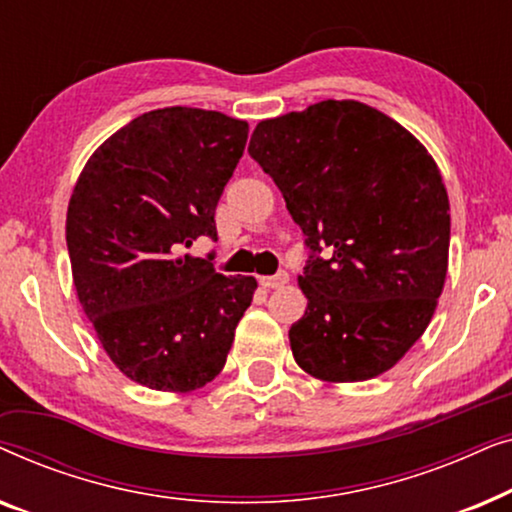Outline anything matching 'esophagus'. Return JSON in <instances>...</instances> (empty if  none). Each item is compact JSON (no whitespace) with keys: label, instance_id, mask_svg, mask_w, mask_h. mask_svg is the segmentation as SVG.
Segmentation results:
<instances>
[{"label":"esophagus","instance_id":"obj_1","mask_svg":"<svg viewBox=\"0 0 512 512\" xmlns=\"http://www.w3.org/2000/svg\"><path fill=\"white\" fill-rule=\"evenodd\" d=\"M286 282H289V272L286 270H279L277 275L261 277V286H265V289H279V286H284Z\"/></svg>","mask_w":512,"mask_h":512}]
</instances>
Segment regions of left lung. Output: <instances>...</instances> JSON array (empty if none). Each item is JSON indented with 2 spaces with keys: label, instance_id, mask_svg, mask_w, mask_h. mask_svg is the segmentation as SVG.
<instances>
[{
  "label": "left lung",
  "instance_id": "8db88e82",
  "mask_svg": "<svg viewBox=\"0 0 512 512\" xmlns=\"http://www.w3.org/2000/svg\"><path fill=\"white\" fill-rule=\"evenodd\" d=\"M249 156L310 249L293 359L326 382L382 375L426 331L445 284L450 200L438 165L394 118L354 100L261 121Z\"/></svg>",
  "mask_w": 512,
  "mask_h": 512
}]
</instances>
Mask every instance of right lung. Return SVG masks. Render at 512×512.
Masks as SVG:
<instances>
[{
  "label": "right lung",
  "mask_w": 512,
  "mask_h": 512,
  "mask_svg": "<svg viewBox=\"0 0 512 512\" xmlns=\"http://www.w3.org/2000/svg\"><path fill=\"white\" fill-rule=\"evenodd\" d=\"M249 125L221 111L167 107L114 132L83 167L67 249L86 317L116 368L158 391L212 382L251 305L254 277L216 272L209 237Z\"/></svg>",
  "instance_id": "1"
}]
</instances>
